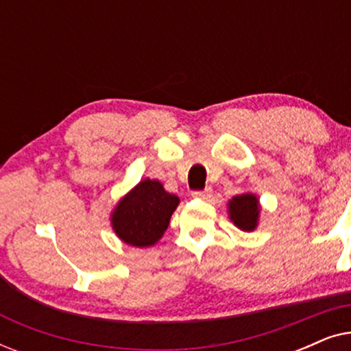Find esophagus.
Masks as SVG:
<instances>
[{"mask_svg": "<svg viewBox=\"0 0 351 351\" xmlns=\"http://www.w3.org/2000/svg\"><path fill=\"white\" fill-rule=\"evenodd\" d=\"M210 195H213V189H210V186H206L204 190L193 191L195 198H199V199H209Z\"/></svg>", "mask_w": 351, "mask_h": 351, "instance_id": "esophagus-1", "label": "esophagus"}]
</instances>
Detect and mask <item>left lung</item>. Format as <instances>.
<instances>
[{
	"label": "left lung",
	"mask_w": 351,
	"mask_h": 351,
	"mask_svg": "<svg viewBox=\"0 0 351 351\" xmlns=\"http://www.w3.org/2000/svg\"><path fill=\"white\" fill-rule=\"evenodd\" d=\"M230 219L243 232H252L258 220V199L251 193L238 195L228 203Z\"/></svg>",
	"instance_id": "obj_1"
}]
</instances>
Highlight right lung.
Wrapping results in <instances>:
<instances>
[{"mask_svg": "<svg viewBox=\"0 0 351 351\" xmlns=\"http://www.w3.org/2000/svg\"><path fill=\"white\" fill-rule=\"evenodd\" d=\"M179 198L167 193L158 180L145 179L129 191L114 209V233L136 247L153 246L166 232Z\"/></svg>", "mask_w": 351, "mask_h": 351, "instance_id": "1", "label": "right lung"}]
</instances>
